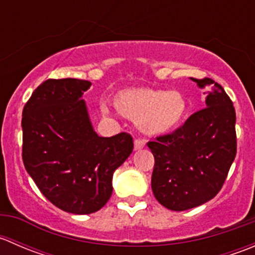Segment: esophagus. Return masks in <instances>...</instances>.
<instances>
[{
  "instance_id": "esophagus-1",
  "label": "esophagus",
  "mask_w": 255,
  "mask_h": 255,
  "mask_svg": "<svg viewBox=\"0 0 255 255\" xmlns=\"http://www.w3.org/2000/svg\"><path fill=\"white\" fill-rule=\"evenodd\" d=\"M144 146H145V140L144 139L137 138V139L134 140V150H140V149H143Z\"/></svg>"
}]
</instances>
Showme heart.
Masks as SVG:
<instances>
[{
	"mask_svg": "<svg viewBox=\"0 0 255 255\" xmlns=\"http://www.w3.org/2000/svg\"><path fill=\"white\" fill-rule=\"evenodd\" d=\"M113 106L121 116L135 122L140 132L150 135L176 129L189 110L182 94L154 89L123 90L113 97Z\"/></svg>",
	"mask_w": 255,
	"mask_h": 255,
	"instance_id": "obj_1",
	"label": "heart"
}]
</instances>
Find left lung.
Returning <instances> with one entry per match:
<instances>
[{"label":"left lung","mask_w":255,"mask_h":255,"mask_svg":"<svg viewBox=\"0 0 255 255\" xmlns=\"http://www.w3.org/2000/svg\"><path fill=\"white\" fill-rule=\"evenodd\" d=\"M191 80L207 90L206 107L173 133L146 144L155 161L151 190L171 211L189 210L213 199L237 153L236 111L230 96L212 79Z\"/></svg>","instance_id":"left-lung-1"}]
</instances>
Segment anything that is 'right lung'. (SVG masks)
Segmentation results:
<instances>
[{"instance_id":"right-lung-1","label":"right lung","mask_w":255,"mask_h":255,"mask_svg":"<svg viewBox=\"0 0 255 255\" xmlns=\"http://www.w3.org/2000/svg\"><path fill=\"white\" fill-rule=\"evenodd\" d=\"M91 82L49 79L22 113L25 170L56 207L75 215L102 208L112 195V176L133 150L128 133L99 137L82 95Z\"/></svg>"}]
</instances>
